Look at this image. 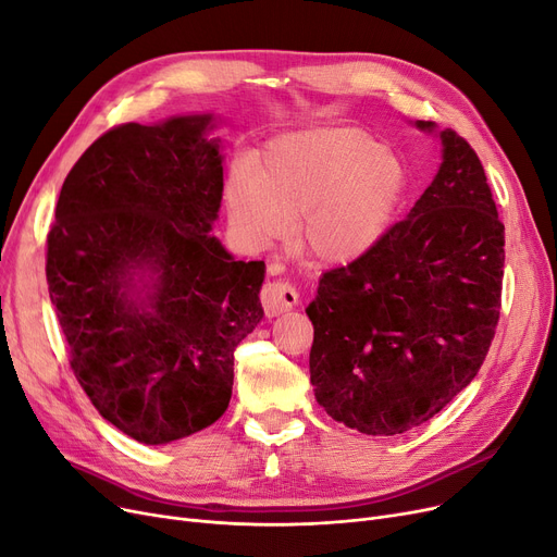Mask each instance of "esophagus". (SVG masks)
<instances>
[{
	"mask_svg": "<svg viewBox=\"0 0 557 557\" xmlns=\"http://www.w3.org/2000/svg\"><path fill=\"white\" fill-rule=\"evenodd\" d=\"M300 302L296 286L288 280H271L261 286V307L265 317H277Z\"/></svg>",
	"mask_w": 557,
	"mask_h": 557,
	"instance_id": "esophagus-1",
	"label": "esophagus"
}]
</instances>
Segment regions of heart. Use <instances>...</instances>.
<instances>
[{
  "mask_svg": "<svg viewBox=\"0 0 557 557\" xmlns=\"http://www.w3.org/2000/svg\"><path fill=\"white\" fill-rule=\"evenodd\" d=\"M405 184L403 163L367 132L336 127L273 138L225 188L230 221L252 246L298 221L300 248L344 263L367 252L389 225Z\"/></svg>",
  "mask_w": 557,
  "mask_h": 557,
  "instance_id": "heart-1",
  "label": "heart"
}]
</instances>
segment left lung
Segmentation results:
<instances>
[{
    "label": "left lung",
    "instance_id": "1",
    "mask_svg": "<svg viewBox=\"0 0 557 557\" xmlns=\"http://www.w3.org/2000/svg\"><path fill=\"white\" fill-rule=\"evenodd\" d=\"M442 143L440 173L407 219L325 271L307 307L319 405L373 437L442 412L478 375L500 317L505 225L475 150L450 129Z\"/></svg>",
    "mask_w": 557,
    "mask_h": 557
}]
</instances>
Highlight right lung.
I'll return each instance as SVG.
<instances>
[{
	"instance_id": "add662e5",
	"label": "right lung",
	"mask_w": 557,
	"mask_h": 557,
	"mask_svg": "<svg viewBox=\"0 0 557 557\" xmlns=\"http://www.w3.org/2000/svg\"><path fill=\"white\" fill-rule=\"evenodd\" d=\"M211 115L104 132L67 173L45 273L70 369L95 409L140 444L219 421L234 350L261 321L263 261H234L211 236L223 200ZM156 273L148 301L128 296Z\"/></svg>"
}]
</instances>
